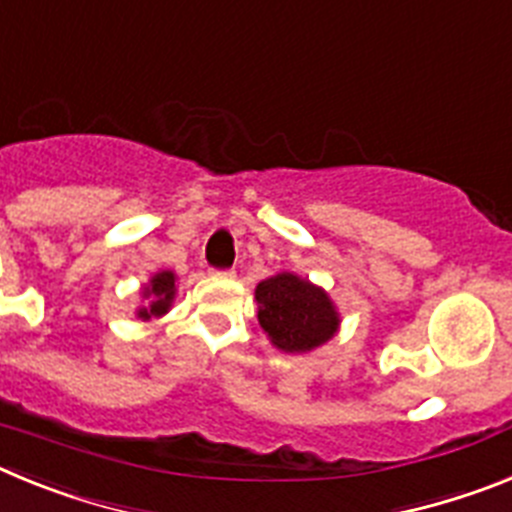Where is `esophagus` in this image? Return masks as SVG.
<instances>
[{"instance_id": "34e87169", "label": "esophagus", "mask_w": 512, "mask_h": 512, "mask_svg": "<svg viewBox=\"0 0 512 512\" xmlns=\"http://www.w3.org/2000/svg\"><path fill=\"white\" fill-rule=\"evenodd\" d=\"M212 277H233L235 271L233 269H210Z\"/></svg>"}]
</instances>
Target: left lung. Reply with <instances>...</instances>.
Segmentation results:
<instances>
[{"mask_svg":"<svg viewBox=\"0 0 512 512\" xmlns=\"http://www.w3.org/2000/svg\"><path fill=\"white\" fill-rule=\"evenodd\" d=\"M259 323L284 354H307L336 336L341 318L328 292L292 271H282L256 287Z\"/></svg>","mask_w":512,"mask_h":512,"instance_id":"left-lung-1","label":"left lung"}]
</instances>
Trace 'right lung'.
Wrapping results in <instances>:
<instances>
[{
  "label": "right lung",
  "mask_w": 512,
  "mask_h": 512,
  "mask_svg": "<svg viewBox=\"0 0 512 512\" xmlns=\"http://www.w3.org/2000/svg\"><path fill=\"white\" fill-rule=\"evenodd\" d=\"M174 295H176V274L174 271H158V274H153L151 282L143 287V300H148L146 307H138V315L140 320H151V318H161V315H166L171 307V302H174Z\"/></svg>",
  "instance_id": "add662e5"
}]
</instances>
